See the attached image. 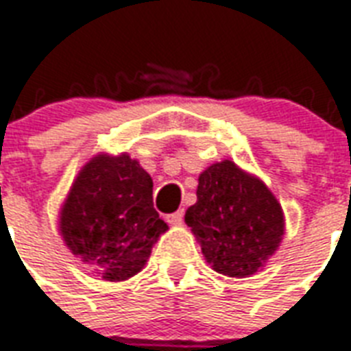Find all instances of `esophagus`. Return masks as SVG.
<instances>
[{
	"label": "esophagus",
	"mask_w": 351,
	"mask_h": 351,
	"mask_svg": "<svg viewBox=\"0 0 351 351\" xmlns=\"http://www.w3.org/2000/svg\"><path fill=\"white\" fill-rule=\"evenodd\" d=\"M165 220H167L171 226H180L182 222H184V209H178V211H175V213L167 215Z\"/></svg>",
	"instance_id": "esophagus-1"
}]
</instances>
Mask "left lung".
I'll list each match as a JSON object with an SVG mask.
<instances>
[{"label": "left lung", "instance_id": "8db88e82", "mask_svg": "<svg viewBox=\"0 0 351 351\" xmlns=\"http://www.w3.org/2000/svg\"><path fill=\"white\" fill-rule=\"evenodd\" d=\"M186 224L206 261L228 277H250L278 250L284 213L266 184L224 160L198 176L197 204Z\"/></svg>", "mask_w": 351, "mask_h": 351}]
</instances>
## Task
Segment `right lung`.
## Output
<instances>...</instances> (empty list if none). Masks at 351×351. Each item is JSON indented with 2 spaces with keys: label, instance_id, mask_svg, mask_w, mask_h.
Wrapping results in <instances>:
<instances>
[{
  "label": "right lung",
  "instance_id": "right-lung-1",
  "mask_svg": "<svg viewBox=\"0 0 351 351\" xmlns=\"http://www.w3.org/2000/svg\"><path fill=\"white\" fill-rule=\"evenodd\" d=\"M165 231L153 208V180L127 153L93 156L60 211V233L71 253L111 282L142 271Z\"/></svg>",
  "mask_w": 351,
  "mask_h": 351
}]
</instances>
